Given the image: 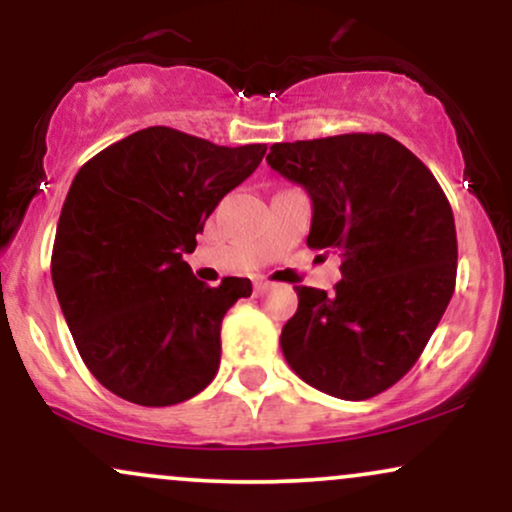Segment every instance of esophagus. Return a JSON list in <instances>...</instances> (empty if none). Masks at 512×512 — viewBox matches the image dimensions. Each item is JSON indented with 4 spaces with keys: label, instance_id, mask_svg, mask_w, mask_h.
<instances>
[{
    "label": "esophagus",
    "instance_id": "34e87169",
    "mask_svg": "<svg viewBox=\"0 0 512 512\" xmlns=\"http://www.w3.org/2000/svg\"><path fill=\"white\" fill-rule=\"evenodd\" d=\"M269 286H272V281H267V279H255V296H262V293L267 291Z\"/></svg>",
    "mask_w": 512,
    "mask_h": 512
}]
</instances>
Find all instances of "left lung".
<instances>
[{"instance_id": "left-lung-1", "label": "left lung", "mask_w": 512, "mask_h": 512, "mask_svg": "<svg viewBox=\"0 0 512 512\" xmlns=\"http://www.w3.org/2000/svg\"><path fill=\"white\" fill-rule=\"evenodd\" d=\"M267 163L313 199L310 248L342 257L332 296L293 286L298 310L281 351L325 395H380L419 361L455 291L448 197L407 146L380 132L274 144Z\"/></svg>"}]
</instances>
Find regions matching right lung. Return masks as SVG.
Here are the masks:
<instances>
[{
	"instance_id": "1",
	"label": "right lung",
	"mask_w": 512,
	"mask_h": 512,
	"mask_svg": "<svg viewBox=\"0 0 512 512\" xmlns=\"http://www.w3.org/2000/svg\"><path fill=\"white\" fill-rule=\"evenodd\" d=\"M267 154L146 127L79 168L52 245V284L93 378L142 407L202 392L221 361V320L250 279L207 286L182 260L211 211Z\"/></svg>"
}]
</instances>
